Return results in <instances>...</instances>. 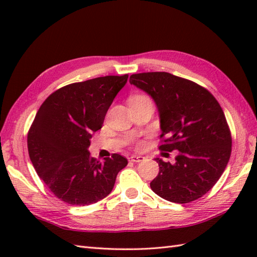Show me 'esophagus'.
I'll list each match as a JSON object with an SVG mask.
<instances>
[{
  "instance_id": "esophagus-1",
  "label": "esophagus",
  "mask_w": 257,
  "mask_h": 257,
  "mask_svg": "<svg viewBox=\"0 0 257 257\" xmlns=\"http://www.w3.org/2000/svg\"><path fill=\"white\" fill-rule=\"evenodd\" d=\"M129 159H130V161H133V162H140V161H143V160H144V157L134 155V156L130 157Z\"/></svg>"
}]
</instances>
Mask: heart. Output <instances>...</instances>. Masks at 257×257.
Here are the masks:
<instances>
[{
  "label": "heart",
  "mask_w": 257,
  "mask_h": 257,
  "mask_svg": "<svg viewBox=\"0 0 257 257\" xmlns=\"http://www.w3.org/2000/svg\"><path fill=\"white\" fill-rule=\"evenodd\" d=\"M136 97H145V96H143V95H138V96H135V97H133V98H136Z\"/></svg>",
  "instance_id": "1"
}]
</instances>
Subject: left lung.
Wrapping results in <instances>:
<instances>
[{
    "label": "left lung",
    "mask_w": 257,
    "mask_h": 257,
    "mask_svg": "<svg viewBox=\"0 0 257 257\" xmlns=\"http://www.w3.org/2000/svg\"><path fill=\"white\" fill-rule=\"evenodd\" d=\"M130 84L154 98L159 109L161 151H178L176 163L156 159L151 190L167 201L189 203L214 187L232 151V136L220 103L204 87L166 72L130 76Z\"/></svg>",
    "instance_id": "8db88e82"
}]
</instances>
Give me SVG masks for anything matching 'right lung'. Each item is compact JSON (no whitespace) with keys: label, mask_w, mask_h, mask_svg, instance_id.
<instances>
[{"label":"right lung","mask_w":257,"mask_h":257,"mask_svg":"<svg viewBox=\"0 0 257 257\" xmlns=\"http://www.w3.org/2000/svg\"><path fill=\"white\" fill-rule=\"evenodd\" d=\"M127 79L124 74L69 84L38 109L27 134L30 159L38 177L65 203L89 205L106 198L128 165L118 154L99 161L87 150Z\"/></svg>","instance_id":"obj_1"}]
</instances>
